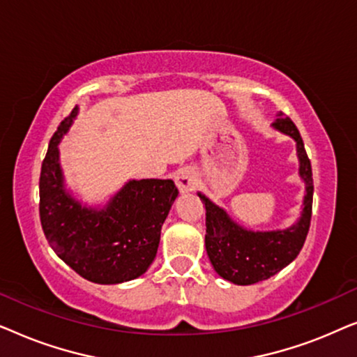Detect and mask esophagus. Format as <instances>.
Returning <instances> with one entry per match:
<instances>
[{"label": "esophagus", "mask_w": 357, "mask_h": 357, "mask_svg": "<svg viewBox=\"0 0 357 357\" xmlns=\"http://www.w3.org/2000/svg\"><path fill=\"white\" fill-rule=\"evenodd\" d=\"M197 183H198L197 174H195V170L190 167L180 169L177 175H175V185H177L182 193L193 192L195 187H197Z\"/></svg>", "instance_id": "esophagus-1"}]
</instances>
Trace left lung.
<instances>
[{"instance_id":"obj_1","label":"left lung","mask_w":357,"mask_h":357,"mask_svg":"<svg viewBox=\"0 0 357 357\" xmlns=\"http://www.w3.org/2000/svg\"><path fill=\"white\" fill-rule=\"evenodd\" d=\"M273 128L291 136L296 141L299 175L305 182L304 208H302L299 221L294 226L284 231H248L234 222L222 208L214 204L204 195L198 193L206 208L204 245H206L209 261L219 276L238 286L265 281L289 265L304 247L310 227L314 180H312V167L307 158L304 141L289 116L282 114L278 115Z\"/></svg>"}]
</instances>
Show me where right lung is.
Masks as SVG:
<instances>
[{"label":"right lung","instance_id":"1","mask_svg":"<svg viewBox=\"0 0 357 357\" xmlns=\"http://www.w3.org/2000/svg\"><path fill=\"white\" fill-rule=\"evenodd\" d=\"M75 107L52 136L40 170V222L48 243L77 275L119 284L146 273L158 253L160 229L177 198L172 180H130L105 208L84 206L66 192L58 143L71 128Z\"/></svg>","mask_w":357,"mask_h":357}]
</instances>
